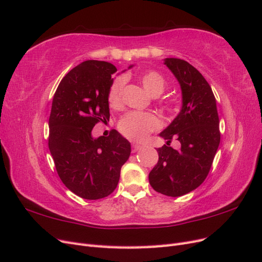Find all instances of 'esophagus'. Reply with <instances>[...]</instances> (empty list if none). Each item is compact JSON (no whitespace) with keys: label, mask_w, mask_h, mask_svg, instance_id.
<instances>
[{"label":"esophagus","mask_w":262,"mask_h":262,"mask_svg":"<svg viewBox=\"0 0 262 262\" xmlns=\"http://www.w3.org/2000/svg\"><path fill=\"white\" fill-rule=\"evenodd\" d=\"M142 148L141 145H139V143H133V151L135 152V151H138Z\"/></svg>","instance_id":"1"}]
</instances>
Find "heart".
I'll list each match as a JSON object with an SVG mask.
<instances>
[{
	"label": "heart",
	"instance_id": "heart-1",
	"mask_svg": "<svg viewBox=\"0 0 262 262\" xmlns=\"http://www.w3.org/2000/svg\"><path fill=\"white\" fill-rule=\"evenodd\" d=\"M126 77L119 76L111 83L108 89V103L111 106L116 107L122 102V92L125 86ZM141 82L145 89L150 95L157 97L161 95L165 88V80L158 72L148 71L141 75ZM160 126L158 117L151 113L141 112H128L125 114L119 124L120 130L126 137L135 140H141L147 135L157 129Z\"/></svg>",
	"mask_w": 262,
	"mask_h": 262
}]
</instances>
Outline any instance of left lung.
<instances>
[{"instance_id": "8db88e82", "label": "left lung", "mask_w": 262, "mask_h": 262, "mask_svg": "<svg viewBox=\"0 0 262 262\" xmlns=\"http://www.w3.org/2000/svg\"><path fill=\"white\" fill-rule=\"evenodd\" d=\"M163 62L180 83L182 107L159 134L166 145L157 149L159 161L149 173V183L160 193L180 197L206 180L220 145V122L214 95L204 76L180 58H164ZM172 138L180 141L179 150L169 146Z\"/></svg>"}]
</instances>
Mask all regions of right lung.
<instances>
[{"label":"right lung","mask_w":262,"mask_h":262,"mask_svg":"<svg viewBox=\"0 0 262 262\" xmlns=\"http://www.w3.org/2000/svg\"><path fill=\"white\" fill-rule=\"evenodd\" d=\"M116 72L108 62L85 61L65 75L53 97L50 152L65 186L83 199L113 192L130 156V142L117 130L107 137L92 136L95 125L110 119L107 95Z\"/></svg>","instance_id":"1"}]
</instances>
